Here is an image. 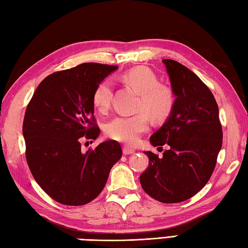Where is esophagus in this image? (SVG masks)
Masks as SVG:
<instances>
[{
	"label": "esophagus",
	"instance_id": "34e87169",
	"mask_svg": "<svg viewBox=\"0 0 248 248\" xmlns=\"http://www.w3.org/2000/svg\"><path fill=\"white\" fill-rule=\"evenodd\" d=\"M135 153V149L132 148V147H128V146H124L123 147V154L124 155H131Z\"/></svg>",
	"mask_w": 248,
	"mask_h": 248
}]
</instances>
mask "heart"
Returning a JSON list of instances; mask_svg holds the SVG:
<instances>
[{
	"label": "heart",
	"instance_id": "1",
	"mask_svg": "<svg viewBox=\"0 0 248 248\" xmlns=\"http://www.w3.org/2000/svg\"><path fill=\"white\" fill-rule=\"evenodd\" d=\"M123 79L140 93L135 115L116 116L107 125V135L112 140L134 145L149 126L148 115L155 121H162L170 114L174 106V95L170 87L159 84L158 77L146 66H136L123 74ZM111 82L102 80L95 87L93 103L99 111L110 106Z\"/></svg>",
	"mask_w": 248,
	"mask_h": 248
}]
</instances>
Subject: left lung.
Wrapping results in <instances>:
<instances>
[{"instance_id":"left-lung-1","label":"left lung","mask_w":248,"mask_h":248,"mask_svg":"<svg viewBox=\"0 0 248 248\" xmlns=\"http://www.w3.org/2000/svg\"><path fill=\"white\" fill-rule=\"evenodd\" d=\"M176 97L170 116L150 137L151 145L169 148L159 158L145 151L149 166L140 184L164 203L187 201L209 181L222 146L219 108L201 78L174 60H162Z\"/></svg>"}]
</instances>
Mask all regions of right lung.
<instances>
[{"mask_svg":"<svg viewBox=\"0 0 248 248\" xmlns=\"http://www.w3.org/2000/svg\"><path fill=\"white\" fill-rule=\"evenodd\" d=\"M117 66L84 63L43 79L25 112L26 160L40 187L55 202L82 206L102 192L112 167L122 157L115 140L86 153L81 140L100 134L93 116L95 87Z\"/></svg>","mask_w":248,"mask_h":248,"instance_id":"1","label":"right lung"}]
</instances>
